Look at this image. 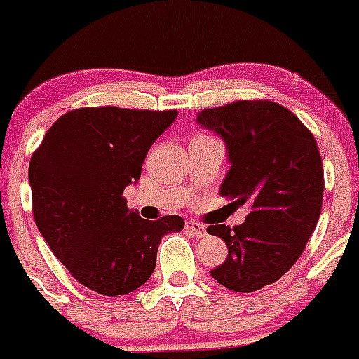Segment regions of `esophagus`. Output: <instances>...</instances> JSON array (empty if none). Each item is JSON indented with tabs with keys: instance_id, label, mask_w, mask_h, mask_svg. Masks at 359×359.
Returning a JSON list of instances; mask_svg holds the SVG:
<instances>
[{
	"instance_id": "1",
	"label": "esophagus",
	"mask_w": 359,
	"mask_h": 359,
	"mask_svg": "<svg viewBox=\"0 0 359 359\" xmlns=\"http://www.w3.org/2000/svg\"><path fill=\"white\" fill-rule=\"evenodd\" d=\"M185 228L190 231V233H194V236H198V237L207 236V226L201 223H198V221H194V219H189L185 224Z\"/></svg>"
}]
</instances>
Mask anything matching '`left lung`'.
I'll use <instances>...</instances> for the list:
<instances>
[{"mask_svg": "<svg viewBox=\"0 0 359 359\" xmlns=\"http://www.w3.org/2000/svg\"><path fill=\"white\" fill-rule=\"evenodd\" d=\"M198 122L223 136L230 170L221 196L250 205L243 224H210L228 257L212 277L237 293L277 282L298 261L318 223L323 167L315 136L287 107L236 100L203 109Z\"/></svg>", "mask_w": 359, "mask_h": 359, "instance_id": "1", "label": "left lung"}]
</instances>
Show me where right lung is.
<instances>
[{
	"instance_id": "obj_1",
	"label": "right lung",
	"mask_w": 359,
	"mask_h": 359,
	"mask_svg": "<svg viewBox=\"0 0 359 359\" xmlns=\"http://www.w3.org/2000/svg\"><path fill=\"white\" fill-rule=\"evenodd\" d=\"M177 111L79 107L53 123L30 158L32 212L72 277L106 297L149 280L161 237L185 226L180 215L147 221L123 190Z\"/></svg>"
}]
</instances>
